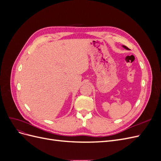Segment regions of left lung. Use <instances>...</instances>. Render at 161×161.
Masks as SVG:
<instances>
[{"mask_svg": "<svg viewBox=\"0 0 161 161\" xmlns=\"http://www.w3.org/2000/svg\"><path fill=\"white\" fill-rule=\"evenodd\" d=\"M122 47H123L124 48H125V50H129V48H128V47H126V46H124V45L122 46Z\"/></svg>", "mask_w": 161, "mask_h": 161, "instance_id": "8db88e82", "label": "left lung"}]
</instances>
